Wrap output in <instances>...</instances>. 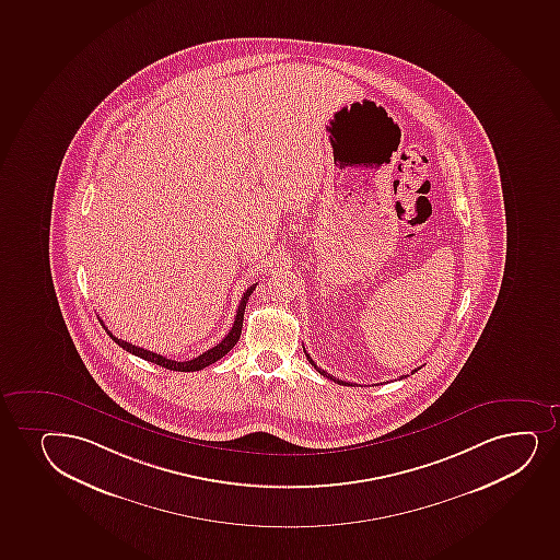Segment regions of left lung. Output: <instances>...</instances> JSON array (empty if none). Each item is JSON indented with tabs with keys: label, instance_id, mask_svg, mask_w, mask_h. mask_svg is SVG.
<instances>
[{
	"label": "left lung",
	"instance_id": "8db88e82",
	"mask_svg": "<svg viewBox=\"0 0 560 560\" xmlns=\"http://www.w3.org/2000/svg\"><path fill=\"white\" fill-rule=\"evenodd\" d=\"M304 353H306V351H304ZM306 357H308L310 364H312V366H314L315 370H317V372L322 373L323 377H328V380L335 381V383H338V385H343V386L349 385V383H346V381L336 380V377H332V375H330V373L325 372V370H322V368L315 366V362H314V360H312V357H310L308 353H306ZM415 372H417V370H412L411 373H415ZM406 377H409V375H401V377H399V380H406Z\"/></svg>",
	"mask_w": 560,
	"mask_h": 560
}]
</instances>
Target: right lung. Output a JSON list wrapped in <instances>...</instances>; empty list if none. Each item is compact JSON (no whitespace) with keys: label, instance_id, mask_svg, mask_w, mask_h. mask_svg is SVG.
<instances>
[{"label":"right lung","instance_id":"add662e5","mask_svg":"<svg viewBox=\"0 0 560 560\" xmlns=\"http://www.w3.org/2000/svg\"><path fill=\"white\" fill-rule=\"evenodd\" d=\"M254 290H256V283H252L250 288L245 291V295H243L241 303H238L237 315H235L232 330L228 332L224 340L219 341L214 348L209 349L206 353H201L200 357H196V359L192 360H185V362L166 359V357H162V354H156L153 353V351H148V349L132 346L129 341L119 340V338H116V336L109 332L108 327H106L103 322H101V325L106 328L109 338L116 341L117 346H121L125 351H129V353L136 354V357H140V359L153 362L156 366L166 368V370H174V372H198V370H203V368L209 366V364H214L217 360L222 359L224 354L230 353V351L235 348V343H237L238 338H241V330H243V317H245L246 303H248V296L252 295V291Z\"/></svg>","mask_w":560,"mask_h":560}]
</instances>
